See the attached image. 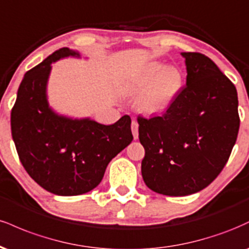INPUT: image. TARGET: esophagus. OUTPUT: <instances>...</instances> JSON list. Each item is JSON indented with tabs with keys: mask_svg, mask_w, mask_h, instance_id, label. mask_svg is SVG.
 I'll return each mask as SVG.
<instances>
[{
	"mask_svg": "<svg viewBox=\"0 0 249 249\" xmlns=\"http://www.w3.org/2000/svg\"><path fill=\"white\" fill-rule=\"evenodd\" d=\"M138 127H139V125L136 121H133L132 123H131V130H132V134H133L134 139H138V137H139Z\"/></svg>",
	"mask_w": 249,
	"mask_h": 249,
	"instance_id": "esophagus-1",
	"label": "esophagus"
}]
</instances>
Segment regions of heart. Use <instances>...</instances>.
<instances>
[{
    "instance_id": "obj_1",
    "label": "heart",
    "mask_w": 249,
    "mask_h": 249,
    "mask_svg": "<svg viewBox=\"0 0 249 249\" xmlns=\"http://www.w3.org/2000/svg\"><path fill=\"white\" fill-rule=\"evenodd\" d=\"M184 87V75L178 68L151 62L133 77L128 89L138 97L139 111L145 115L164 112L176 101Z\"/></svg>"
}]
</instances>
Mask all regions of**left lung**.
<instances>
[{
    "instance_id": "8db88e82",
    "label": "left lung",
    "mask_w": 249,
    "mask_h": 249,
    "mask_svg": "<svg viewBox=\"0 0 249 249\" xmlns=\"http://www.w3.org/2000/svg\"><path fill=\"white\" fill-rule=\"evenodd\" d=\"M181 56L186 87L161 116L138 118L142 179L153 192L170 196L207 187L230 158L240 126L233 83L207 56Z\"/></svg>"
}]
</instances>
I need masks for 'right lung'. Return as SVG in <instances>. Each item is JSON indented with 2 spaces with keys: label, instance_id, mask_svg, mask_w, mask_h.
Instances as JSON below:
<instances>
[{
  "label": "right lung",
  "instance_id": "right-lung-1",
  "mask_svg": "<svg viewBox=\"0 0 249 249\" xmlns=\"http://www.w3.org/2000/svg\"><path fill=\"white\" fill-rule=\"evenodd\" d=\"M78 51L63 48L25 73L11 110V134L19 160L39 186L56 196L97 187L108 162L132 142L131 118L112 125L59 115L48 101L51 64Z\"/></svg>",
  "mask_w": 249,
  "mask_h": 249
}]
</instances>
